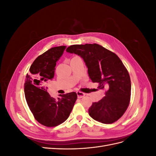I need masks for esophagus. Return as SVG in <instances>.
I'll list each match as a JSON object with an SVG mask.
<instances>
[{"mask_svg": "<svg viewBox=\"0 0 156 156\" xmlns=\"http://www.w3.org/2000/svg\"><path fill=\"white\" fill-rule=\"evenodd\" d=\"M77 95L78 98H83V97L85 96V94H84L83 92H77Z\"/></svg>", "mask_w": 156, "mask_h": 156, "instance_id": "obj_1", "label": "esophagus"}]
</instances>
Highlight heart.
Listing matches in <instances>:
<instances>
[{
  "instance_id": "heart-1",
  "label": "heart",
  "mask_w": 156,
  "mask_h": 156,
  "mask_svg": "<svg viewBox=\"0 0 156 156\" xmlns=\"http://www.w3.org/2000/svg\"><path fill=\"white\" fill-rule=\"evenodd\" d=\"M75 57H77V56H75ZM74 58V57H73Z\"/></svg>"
}]
</instances>
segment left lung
<instances>
[{
    "instance_id": "1",
    "label": "left lung",
    "mask_w": 156,
    "mask_h": 156,
    "mask_svg": "<svg viewBox=\"0 0 156 156\" xmlns=\"http://www.w3.org/2000/svg\"><path fill=\"white\" fill-rule=\"evenodd\" d=\"M66 51L81 56L90 78L99 84L98 89L108 88L105 96L90 107L89 115L103 124L114 123L120 119L129 104L131 79L119 56L96 44L70 45Z\"/></svg>"
}]
</instances>
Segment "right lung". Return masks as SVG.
I'll list each match as a JSON object with an SVG mask.
<instances>
[{
	"instance_id": "add662e5",
	"label": "right lung",
	"mask_w": 156,
	"mask_h": 156,
	"mask_svg": "<svg viewBox=\"0 0 156 156\" xmlns=\"http://www.w3.org/2000/svg\"><path fill=\"white\" fill-rule=\"evenodd\" d=\"M66 46L52 48L37 56L30 66L25 83L26 101L34 119L46 127H55L68 119L77 94L73 92L55 99L47 92V83L54 77L56 62Z\"/></svg>"
}]
</instances>
